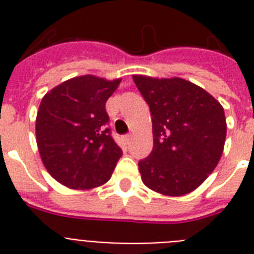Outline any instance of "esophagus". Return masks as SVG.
Instances as JSON below:
<instances>
[{
    "label": "esophagus",
    "mask_w": 254,
    "mask_h": 254,
    "mask_svg": "<svg viewBox=\"0 0 254 254\" xmlns=\"http://www.w3.org/2000/svg\"><path fill=\"white\" fill-rule=\"evenodd\" d=\"M123 139H124V142L127 143V145H129V143H130V141H131V135H125Z\"/></svg>",
    "instance_id": "obj_1"
}]
</instances>
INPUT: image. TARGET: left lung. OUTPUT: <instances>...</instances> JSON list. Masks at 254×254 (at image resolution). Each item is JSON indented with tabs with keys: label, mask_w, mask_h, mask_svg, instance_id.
Instances as JSON below:
<instances>
[{
	"label": "left lung",
	"mask_w": 254,
	"mask_h": 254,
	"mask_svg": "<svg viewBox=\"0 0 254 254\" xmlns=\"http://www.w3.org/2000/svg\"><path fill=\"white\" fill-rule=\"evenodd\" d=\"M150 107L153 150L138 162L143 185L166 196L192 192L212 173L224 150L221 104L182 77L133 75Z\"/></svg>",
	"instance_id": "left-lung-1"
}]
</instances>
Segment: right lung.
I'll use <instances>...</instances> for the list:
<instances>
[{
  "mask_svg": "<svg viewBox=\"0 0 254 254\" xmlns=\"http://www.w3.org/2000/svg\"><path fill=\"white\" fill-rule=\"evenodd\" d=\"M121 79L83 75L63 81L43 96L35 135L51 177L72 190L107 183L123 155L107 127L105 103Z\"/></svg>",
  "mask_w": 254,
  "mask_h": 254,
  "instance_id": "add662e5",
  "label": "right lung"
}]
</instances>
